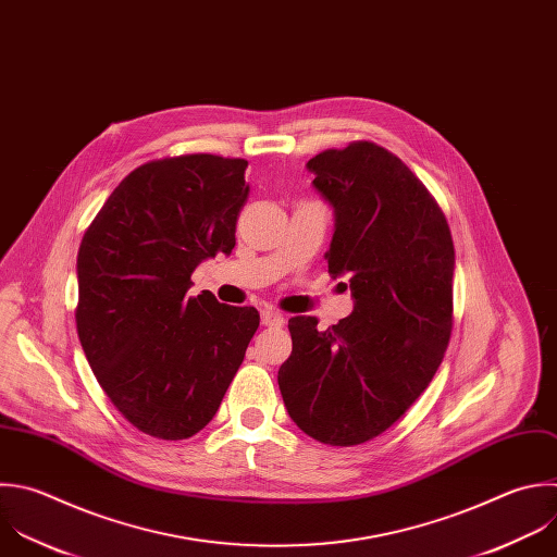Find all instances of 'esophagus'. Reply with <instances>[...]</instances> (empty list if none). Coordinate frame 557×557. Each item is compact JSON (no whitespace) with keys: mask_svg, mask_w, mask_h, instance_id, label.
Wrapping results in <instances>:
<instances>
[{"mask_svg":"<svg viewBox=\"0 0 557 557\" xmlns=\"http://www.w3.org/2000/svg\"><path fill=\"white\" fill-rule=\"evenodd\" d=\"M260 317H262V325H269V327H280V325H284V321H286L282 312L271 310V308H264Z\"/></svg>","mask_w":557,"mask_h":557,"instance_id":"1","label":"esophagus"}]
</instances>
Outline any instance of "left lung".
<instances>
[{
  "mask_svg": "<svg viewBox=\"0 0 557 557\" xmlns=\"http://www.w3.org/2000/svg\"><path fill=\"white\" fill-rule=\"evenodd\" d=\"M336 216L327 269L347 275L354 312L325 332L290 317L277 383L312 440L356 446L383 435L424 394L453 332L455 245L448 221L407 163L374 141L308 161Z\"/></svg>",
  "mask_w": 557,
  "mask_h": 557,
  "instance_id": "1",
  "label": "left lung"
}]
</instances>
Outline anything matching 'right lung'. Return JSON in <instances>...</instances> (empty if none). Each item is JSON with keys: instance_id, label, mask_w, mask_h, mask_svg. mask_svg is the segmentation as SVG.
I'll return each instance as SVG.
<instances>
[{"instance_id": "add662e5", "label": "right lung", "mask_w": 557, "mask_h": 557, "mask_svg": "<svg viewBox=\"0 0 557 557\" xmlns=\"http://www.w3.org/2000/svg\"><path fill=\"white\" fill-rule=\"evenodd\" d=\"M247 161L210 152L141 163L104 201L78 249L76 330L113 407L157 440H188L216 416L260 314L210 290L197 264L236 245Z\"/></svg>"}]
</instances>
